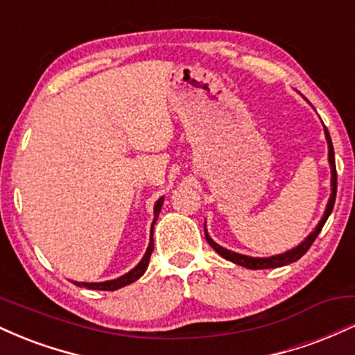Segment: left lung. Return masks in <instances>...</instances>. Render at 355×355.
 I'll list each match as a JSON object with an SVG mask.
<instances>
[{
	"label": "left lung",
	"instance_id": "8db88e82",
	"mask_svg": "<svg viewBox=\"0 0 355 355\" xmlns=\"http://www.w3.org/2000/svg\"><path fill=\"white\" fill-rule=\"evenodd\" d=\"M324 128H325V138H327V144H329V162H331V168H332V193H331V198H329L327 209H325L324 217H322V220L319 222V225H317V229L313 230L312 234L309 235V237L305 239L299 247L292 248V250L285 252V254L268 257V259H255V257L240 255V254H235V252L227 250V248L220 247L218 243H215L214 240L209 237V234H207V229H205L207 242H209V245L214 248V250L217 252V254L222 255L223 259L230 260V262L237 263V266H242V267H245V268H252V270H259V268H275V267L288 266V263H292V262H295V260H299L300 257H302L305 252H307L309 248H311V245L313 243V240H315L317 235L320 234L322 227H324V223L327 222L329 215H331V211L334 209V203H336V193H337V170H336V158H334V146H332L331 135H329V132H327V126H324Z\"/></svg>",
	"mask_w": 355,
	"mask_h": 355
}]
</instances>
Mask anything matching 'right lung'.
Returning a JSON list of instances; mask_svg holds the SVG:
<instances>
[{
  "label": "right lung",
  "instance_id": "right-lung-1",
  "mask_svg": "<svg viewBox=\"0 0 355 355\" xmlns=\"http://www.w3.org/2000/svg\"><path fill=\"white\" fill-rule=\"evenodd\" d=\"M162 205H164V198H158V202L155 203V218H153V223H152V239H150V245L146 248L144 259L140 260V263L135 268H132V270L128 272V274L121 275L120 279H115V280H108V282H96V284H88V282H75L76 285H80V287H87V288H92V291H116V288L120 287H125V285L135 282V280L140 279L141 275L145 274L146 267H148V262H150V255H152L153 252V225L155 222H157L158 218V214H160L162 210Z\"/></svg>",
  "mask_w": 355,
  "mask_h": 355
}]
</instances>
